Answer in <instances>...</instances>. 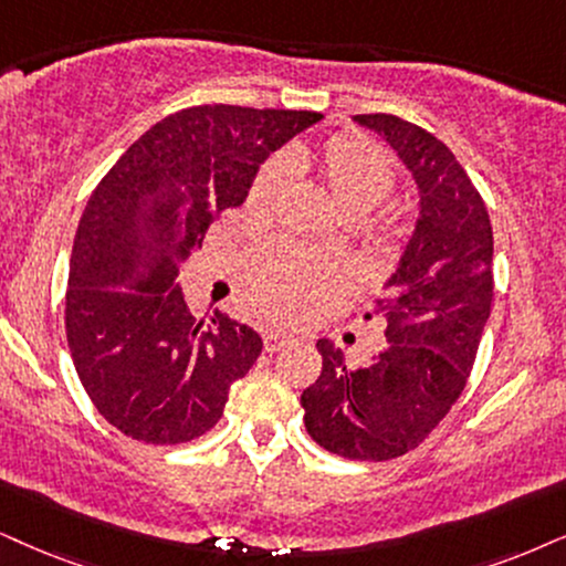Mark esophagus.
<instances>
[{
	"label": "esophagus",
	"mask_w": 566,
	"mask_h": 566,
	"mask_svg": "<svg viewBox=\"0 0 566 566\" xmlns=\"http://www.w3.org/2000/svg\"><path fill=\"white\" fill-rule=\"evenodd\" d=\"M292 342L290 334L284 332H266L263 334V347H266V353H279L282 347H287Z\"/></svg>",
	"instance_id": "1"
}]
</instances>
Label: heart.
<instances>
[{
  "label": "heart",
  "mask_w": 566,
  "mask_h": 566,
  "mask_svg": "<svg viewBox=\"0 0 566 566\" xmlns=\"http://www.w3.org/2000/svg\"><path fill=\"white\" fill-rule=\"evenodd\" d=\"M287 175H316L332 203L349 221L366 219L397 185L391 161L370 143L334 138L324 148L292 146L271 159L248 192V209L266 217ZM349 266L339 259H316L287 242H269L245 259L242 284L248 303L266 318L297 321L321 305L328 292L349 282Z\"/></svg>",
  "instance_id": "b5f03b06"
}]
</instances>
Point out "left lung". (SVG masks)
Segmentation results:
<instances>
[{"mask_svg":"<svg viewBox=\"0 0 566 566\" xmlns=\"http://www.w3.org/2000/svg\"><path fill=\"white\" fill-rule=\"evenodd\" d=\"M353 119L381 135L412 175L418 219L366 316H384L389 347L349 368L334 342L318 339L324 368L300 405L326 452L384 462L418 447L468 384L491 316L493 232L481 192L436 135L395 114Z\"/></svg>","mask_w":566,"mask_h":566,"instance_id":"left-lung-1","label":"left lung"}]
</instances>
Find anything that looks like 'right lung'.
Listing matches in <instances>:
<instances>
[{
	"mask_svg": "<svg viewBox=\"0 0 566 566\" xmlns=\"http://www.w3.org/2000/svg\"><path fill=\"white\" fill-rule=\"evenodd\" d=\"M321 119L190 106L143 133L93 190L70 255L64 326L91 402L125 436L161 447L198 439L259 360V332L219 307L198 321L177 271L211 221L248 198L261 164Z\"/></svg>",
	"mask_w": 566,
	"mask_h": 566,
	"instance_id": "add662e5",
	"label": "right lung"
}]
</instances>
